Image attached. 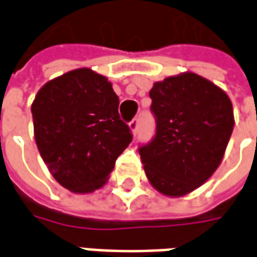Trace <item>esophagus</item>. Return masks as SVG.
I'll return each instance as SVG.
<instances>
[{"mask_svg": "<svg viewBox=\"0 0 257 257\" xmlns=\"http://www.w3.org/2000/svg\"><path fill=\"white\" fill-rule=\"evenodd\" d=\"M129 128H131V131H132V134L134 135L138 134V129H139V119H138V118L132 119V121L129 122Z\"/></svg>", "mask_w": 257, "mask_h": 257, "instance_id": "esophagus-1", "label": "esophagus"}]
</instances>
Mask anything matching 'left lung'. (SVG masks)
Masks as SVG:
<instances>
[{
  "label": "left lung",
  "mask_w": 257,
  "mask_h": 257,
  "mask_svg": "<svg viewBox=\"0 0 257 257\" xmlns=\"http://www.w3.org/2000/svg\"><path fill=\"white\" fill-rule=\"evenodd\" d=\"M156 135L139 147L145 172L160 193L182 197L220 165L234 128L226 92L194 73L156 82L150 90Z\"/></svg>",
  "instance_id": "1"
}]
</instances>
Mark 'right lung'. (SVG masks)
Instances as JSON below:
<instances>
[{
	"label": "right lung",
	"mask_w": 257,
	"mask_h": 257,
	"mask_svg": "<svg viewBox=\"0 0 257 257\" xmlns=\"http://www.w3.org/2000/svg\"><path fill=\"white\" fill-rule=\"evenodd\" d=\"M118 106L111 82L90 68L68 71L38 90L31 106L37 147L64 189L92 193L107 182L132 142Z\"/></svg>",
	"instance_id": "right-lung-1"
}]
</instances>
